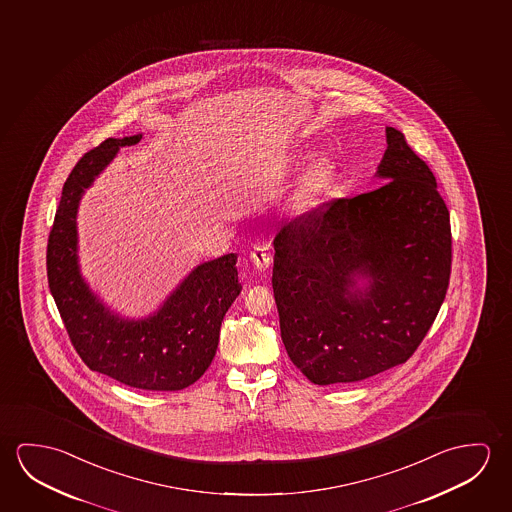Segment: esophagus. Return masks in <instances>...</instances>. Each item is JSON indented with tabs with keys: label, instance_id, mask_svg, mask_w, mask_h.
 Segmentation results:
<instances>
[{
	"label": "esophagus",
	"instance_id": "esophagus-1",
	"mask_svg": "<svg viewBox=\"0 0 512 512\" xmlns=\"http://www.w3.org/2000/svg\"><path fill=\"white\" fill-rule=\"evenodd\" d=\"M251 261L254 267L258 268V270H267L270 267V263H272V256H270V251H268L267 247H254L251 251Z\"/></svg>",
	"mask_w": 512,
	"mask_h": 512
}]
</instances>
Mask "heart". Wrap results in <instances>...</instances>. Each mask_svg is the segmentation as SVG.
Masks as SVG:
<instances>
[{"label": "heart", "instance_id": "heart-1", "mask_svg": "<svg viewBox=\"0 0 512 512\" xmlns=\"http://www.w3.org/2000/svg\"><path fill=\"white\" fill-rule=\"evenodd\" d=\"M325 179H327V172L325 171H315L311 174V187L320 188L325 183Z\"/></svg>", "mask_w": 512, "mask_h": 512}]
</instances>
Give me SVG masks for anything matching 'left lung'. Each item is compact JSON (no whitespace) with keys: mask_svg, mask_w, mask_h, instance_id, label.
<instances>
[{"mask_svg":"<svg viewBox=\"0 0 512 512\" xmlns=\"http://www.w3.org/2000/svg\"><path fill=\"white\" fill-rule=\"evenodd\" d=\"M382 185L334 199L274 238L272 288L284 349L309 381L356 382L406 363L447 295L450 213L436 178L386 128ZM367 279L365 289L356 281Z\"/></svg>","mask_w":512,"mask_h":512,"instance_id":"obj_1","label":"left lung"}]
</instances>
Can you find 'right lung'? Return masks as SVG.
<instances>
[{"mask_svg":"<svg viewBox=\"0 0 512 512\" xmlns=\"http://www.w3.org/2000/svg\"><path fill=\"white\" fill-rule=\"evenodd\" d=\"M140 138H106L65 179L48 238L49 290L74 349L90 370L138 390L178 391L194 384L215 357L220 324L242 292L236 254L195 267L162 308L142 320H126L106 308L78 265L76 213L83 192L121 147Z\"/></svg>","mask_w":512,"mask_h":512,"instance_id":"1","label":"right lung"}]
</instances>
